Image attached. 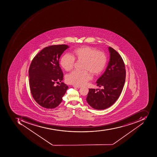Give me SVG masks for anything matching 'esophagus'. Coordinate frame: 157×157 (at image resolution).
<instances>
[{"mask_svg":"<svg viewBox=\"0 0 157 157\" xmlns=\"http://www.w3.org/2000/svg\"><path fill=\"white\" fill-rule=\"evenodd\" d=\"M73 87L75 88H80L81 87L80 86H73Z\"/></svg>","mask_w":157,"mask_h":157,"instance_id":"esophagus-1","label":"esophagus"}]
</instances>
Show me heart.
<instances>
[{
  "label": "heart",
  "instance_id": "heart-1",
  "mask_svg": "<svg viewBox=\"0 0 157 157\" xmlns=\"http://www.w3.org/2000/svg\"><path fill=\"white\" fill-rule=\"evenodd\" d=\"M75 59L83 61L82 69L86 70L74 71L67 76V82L76 86H83L91 79V75L88 71L93 75L100 74L107 62V58L104 52L85 46L76 49L74 56L69 54L64 55L61 59V65L65 70L69 71L74 67Z\"/></svg>",
  "mask_w": 157,
  "mask_h": 157
}]
</instances>
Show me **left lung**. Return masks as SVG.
Returning a JSON list of instances; mask_svg holds the SVG:
<instances>
[{
  "label": "left lung",
  "instance_id": "left-lung-1",
  "mask_svg": "<svg viewBox=\"0 0 157 157\" xmlns=\"http://www.w3.org/2000/svg\"><path fill=\"white\" fill-rule=\"evenodd\" d=\"M110 59L105 73L97 80L101 89H89L86 101L97 110L106 109L112 105L119 98L125 82V66L123 60L116 50L108 47Z\"/></svg>",
  "mask_w": 157,
  "mask_h": 157
}]
</instances>
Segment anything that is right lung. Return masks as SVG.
<instances>
[{"instance_id":"add662e5","label":"right lung","mask_w":157,"mask_h":157,"mask_svg":"<svg viewBox=\"0 0 157 157\" xmlns=\"http://www.w3.org/2000/svg\"><path fill=\"white\" fill-rule=\"evenodd\" d=\"M69 48L65 44L52 45L42 49L35 56L29 66V75L30 92L34 99L42 107L52 109L61 104L68 86L61 82L63 75L59 59Z\"/></svg>"}]
</instances>
